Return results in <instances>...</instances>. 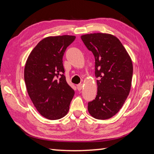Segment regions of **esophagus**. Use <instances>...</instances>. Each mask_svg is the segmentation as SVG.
<instances>
[{"label": "esophagus", "mask_w": 154, "mask_h": 154, "mask_svg": "<svg viewBox=\"0 0 154 154\" xmlns=\"http://www.w3.org/2000/svg\"><path fill=\"white\" fill-rule=\"evenodd\" d=\"M77 88L78 90H81L83 88V84L82 83H79V84H78L77 85Z\"/></svg>", "instance_id": "1"}]
</instances>
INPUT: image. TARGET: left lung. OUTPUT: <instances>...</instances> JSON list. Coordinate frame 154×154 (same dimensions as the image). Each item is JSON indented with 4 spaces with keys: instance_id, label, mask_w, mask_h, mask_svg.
I'll list each match as a JSON object with an SVG mask.
<instances>
[{
    "instance_id": "left-lung-1",
    "label": "left lung",
    "mask_w": 154,
    "mask_h": 154,
    "mask_svg": "<svg viewBox=\"0 0 154 154\" xmlns=\"http://www.w3.org/2000/svg\"><path fill=\"white\" fill-rule=\"evenodd\" d=\"M95 58L98 91L88 109L93 118H111L119 111L131 88L133 66L130 56L118 38L105 33L81 36Z\"/></svg>"
}]
</instances>
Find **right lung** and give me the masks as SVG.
I'll return each mask as SVG.
<instances>
[{"mask_svg":"<svg viewBox=\"0 0 154 154\" xmlns=\"http://www.w3.org/2000/svg\"><path fill=\"white\" fill-rule=\"evenodd\" d=\"M75 36H48L31 51L24 69L28 95L41 116L51 120L63 118L75 94L64 76L62 58Z\"/></svg>","mask_w":154,"mask_h":154,"instance_id":"right-lung-1","label":"right lung"}]
</instances>
